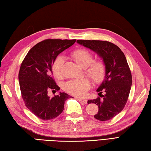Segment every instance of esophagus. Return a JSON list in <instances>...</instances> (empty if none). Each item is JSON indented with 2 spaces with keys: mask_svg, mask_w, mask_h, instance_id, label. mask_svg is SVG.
Listing matches in <instances>:
<instances>
[{
  "mask_svg": "<svg viewBox=\"0 0 151 151\" xmlns=\"http://www.w3.org/2000/svg\"><path fill=\"white\" fill-rule=\"evenodd\" d=\"M78 98V100H79L80 101H81V102L84 104H87V100L85 99V98Z\"/></svg>",
  "mask_w": 151,
  "mask_h": 151,
  "instance_id": "34e87169",
  "label": "esophagus"
}]
</instances>
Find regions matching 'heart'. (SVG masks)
Here are the masks:
<instances>
[{
  "mask_svg": "<svg viewBox=\"0 0 151 151\" xmlns=\"http://www.w3.org/2000/svg\"><path fill=\"white\" fill-rule=\"evenodd\" d=\"M71 57L78 65L85 68V74L95 84L103 81L106 76V67L101 60H93V56L90 52L84 49H78L72 52ZM64 60L61 57L55 58L52 65V72L57 79L63 78V65ZM91 87V82L87 78L75 79L66 82L64 90L73 96H83Z\"/></svg>",
  "mask_w": 151,
  "mask_h": 151,
  "instance_id": "b5f03b06",
  "label": "heart"
}]
</instances>
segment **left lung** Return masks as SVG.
I'll list each match as a JSON object with an SVG mask.
<instances>
[{"label": "left lung", "instance_id": "1", "mask_svg": "<svg viewBox=\"0 0 151 151\" xmlns=\"http://www.w3.org/2000/svg\"><path fill=\"white\" fill-rule=\"evenodd\" d=\"M77 42L96 52L105 64V78L96 90L100 97L88 100L87 103L98 106L95 119L108 121L124 109L130 94L132 78L127 58L121 49L111 42L89 40H79ZM102 90L105 92L104 95L101 94Z\"/></svg>", "mask_w": 151, "mask_h": 151}]
</instances>
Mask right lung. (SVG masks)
<instances>
[{
	"label": "right lung",
	"instance_id": "right-lung-1",
	"mask_svg": "<svg viewBox=\"0 0 151 151\" xmlns=\"http://www.w3.org/2000/svg\"><path fill=\"white\" fill-rule=\"evenodd\" d=\"M76 40L47 39L36 44L24 57L19 72L21 96L33 114L42 120H51L63 111L70 96L59 93L50 98L48 91H59L53 78L52 65L55 58L76 42Z\"/></svg>",
	"mask_w": 151,
	"mask_h": 151
}]
</instances>
